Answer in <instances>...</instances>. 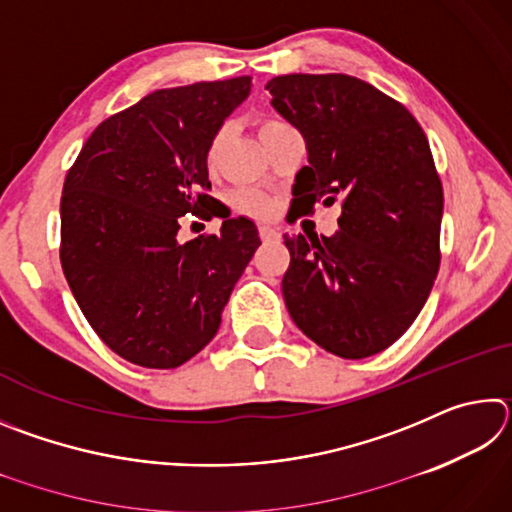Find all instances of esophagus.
Returning <instances> with one entry per match:
<instances>
[{
  "label": "esophagus",
  "instance_id": "esophagus-1",
  "mask_svg": "<svg viewBox=\"0 0 512 512\" xmlns=\"http://www.w3.org/2000/svg\"><path fill=\"white\" fill-rule=\"evenodd\" d=\"M259 239H262L264 244H268V241L280 239V232H277L275 228H268V225H262V228H259Z\"/></svg>",
  "mask_w": 512,
  "mask_h": 512
}]
</instances>
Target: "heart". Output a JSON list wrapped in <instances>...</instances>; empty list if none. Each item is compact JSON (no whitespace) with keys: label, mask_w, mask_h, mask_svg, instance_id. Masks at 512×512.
Returning a JSON list of instances; mask_svg holds the SVG:
<instances>
[{"label":"heart","mask_w":512,"mask_h":512,"mask_svg":"<svg viewBox=\"0 0 512 512\" xmlns=\"http://www.w3.org/2000/svg\"><path fill=\"white\" fill-rule=\"evenodd\" d=\"M277 124H282V121L280 119L259 121V137H264ZM223 137H225L223 128L212 135V140H210V144H207V151H205L207 164H214L216 160H219ZM232 207H235V210L241 214L255 216V219H266V216H271V212H273V205H271V201H268V196L259 192V189H250V187L239 189V192L232 194Z\"/></svg>","instance_id":"obj_1"}]
</instances>
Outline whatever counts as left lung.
Masks as SVG:
<instances>
[{"mask_svg":"<svg viewBox=\"0 0 512 512\" xmlns=\"http://www.w3.org/2000/svg\"><path fill=\"white\" fill-rule=\"evenodd\" d=\"M266 90L307 142L291 207L341 203L336 235H284V302L323 350L372 357L413 325L438 275L443 183L429 140L400 101L348 74H284Z\"/></svg>","mask_w":512,"mask_h":512,"instance_id":"1","label":"left lung"}]
</instances>
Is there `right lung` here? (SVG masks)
<instances>
[{
  "instance_id": "1",
  "label": "right lung",
  "mask_w": 512,
  "mask_h": 512,
  "mask_svg": "<svg viewBox=\"0 0 512 512\" xmlns=\"http://www.w3.org/2000/svg\"><path fill=\"white\" fill-rule=\"evenodd\" d=\"M250 76L155 90L94 128L60 198V264L90 327L121 359L178 368L214 339L259 248L253 221L180 244V216L210 221L205 151Z\"/></svg>"
}]
</instances>
